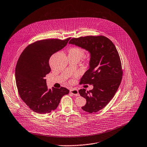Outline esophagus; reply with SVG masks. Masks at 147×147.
I'll list each match as a JSON object with an SVG mask.
<instances>
[{
	"instance_id": "esophagus-1",
	"label": "esophagus",
	"mask_w": 147,
	"mask_h": 147,
	"mask_svg": "<svg viewBox=\"0 0 147 147\" xmlns=\"http://www.w3.org/2000/svg\"><path fill=\"white\" fill-rule=\"evenodd\" d=\"M69 92L74 95L75 96H79V92H78V90L77 89H74V88H72L70 90Z\"/></svg>"
}]
</instances>
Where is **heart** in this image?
Wrapping results in <instances>:
<instances>
[{
	"label": "heart",
	"mask_w": 147,
	"mask_h": 147,
	"mask_svg": "<svg viewBox=\"0 0 147 147\" xmlns=\"http://www.w3.org/2000/svg\"><path fill=\"white\" fill-rule=\"evenodd\" d=\"M84 55V51L79 47H72L68 51V56L78 58L79 60L82 59Z\"/></svg>",
	"instance_id": "b5f03b06"
}]
</instances>
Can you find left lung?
I'll return each mask as SVG.
<instances>
[{"mask_svg": "<svg viewBox=\"0 0 147 147\" xmlns=\"http://www.w3.org/2000/svg\"><path fill=\"white\" fill-rule=\"evenodd\" d=\"M69 44L80 47L90 53L88 69L80 80V84H92L93 89L79 90L86 99L82 110L92 113L104 108L114 97L122 80V71L118 51L105 36H86L72 38Z\"/></svg>", "mask_w": 147, "mask_h": 147, "instance_id": "left-lung-1", "label": "left lung"}]
</instances>
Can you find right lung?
<instances>
[{
	"label": "right lung",
	"instance_id": "right-lung-1",
	"mask_svg": "<svg viewBox=\"0 0 147 147\" xmlns=\"http://www.w3.org/2000/svg\"><path fill=\"white\" fill-rule=\"evenodd\" d=\"M71 38L65 40H44L28 46L21 53L16 68V81L20 97L33 111L49 113L69 93L64 87L49 89L45 79L51 72V56L64 48Z\"/></svg>",
	"mask_w": 147,
	"mask_h": 147
}]
</instances>
